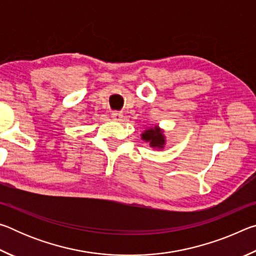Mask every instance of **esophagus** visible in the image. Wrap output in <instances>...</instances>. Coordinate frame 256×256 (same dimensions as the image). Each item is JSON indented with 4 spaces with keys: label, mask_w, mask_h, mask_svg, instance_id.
Masks as SVG:
<instances>
[{
    "label": "esophagus",
    "mask_w": 256,
    "mask_h": 256,
    "mask_svg": "<svg viewBox=\"0 0 256 256\" xmlns=\"http://www.w3.org/2000/svg\"><path fill=\"white\" fill-rule=\"evenodd\" d=\"M112 118L115 120H122L123 118V114L120 112H112Z\"/></svg>",
    "instance_id": "34e87169"
}]
</instances>
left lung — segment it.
I'll use <instances>...</instances> for the list:
<instances>
[{
  "instance_id": "obj_1",
  "label": "left lung",
  "mask_w": 256,
  "mask_h": 256,
  "mask_svg": "<svg viewBox=\"0 0 256 256\" xmlns=\"http://www.w3.org/2000/svg\"><path fill=\"white\" fill-rule=\"evenodd\" d=\"M141 138L146 144H149L151 148L154 150H162L167 144L164 131L162 128H159L157 124L151 128H146L141 133Z\"/></svg>"
}]
</instances>
